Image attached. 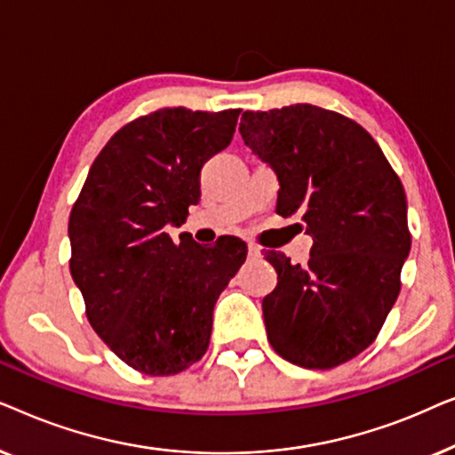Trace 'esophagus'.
I'll use <instances>...</instances> for the list:
<instances>
[{
  "label": "esophagus",
  "instance_id": "obj_1",
  "mask_svg": "<svg viewBox=\"0 0 455 455\" xmlns=\"http://www.w3.org/2000/svg\"><path fill=\"white\" fill-rule=\"evenodd\" d=\"M248 254L251 257H260V248L257 244H248Z\"/></svg>",
  "mask_w": 455,
  "mask_h": 455
}]
</instances>
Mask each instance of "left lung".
<instances>
[{"label": "left lung", "mask_w": 455, "mask_h": 455, "mask_svg": "<svg viewBox=\"0 0 455 455\" xmlns=\"http://www.w3.org/2000/svg\"><path fill=\"white\" fill-rule=\"evenodd\" d=\"M240 134L277 173V213L313 235L308 265L267 252L277 285L263 298L267 339L304 369H333L377 339L410 252L403 186L350 117L316 105L244 111Z\"/></svg>", "instance_id": "left-lung-1"}]
</instances>
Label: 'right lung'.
Here are the masks:
<instances>
[{
  "mask_svg": "<svg viewBox=\"0 0 455 455\" xmlns=\"http://www.w3.org/2000/svg\"><path fill=\"white\" fill-rule=\"evenodd\" d=\"M240 109L164 108L111 136L74 203L70 273L86 319L117 358L151 377L204 356L213 307L246 260L240 238L173 242L201 198V170L232 142Z\"/></svg>",
  "mask_w": 455,
  "mask_h": 455,
  "instance_id": "1",
  "label": "right lung"
}]
</instances>
